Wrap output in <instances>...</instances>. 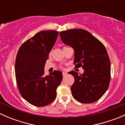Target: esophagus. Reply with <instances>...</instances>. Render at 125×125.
Returning <instances> with one entry per match:
<instances>
[{
  "label": "esophagus",
  "instance_id": "obj_1",
  "mask_svg": "<svg viewBox=\"0 0 125 125\" xmlns=\"http://www.w3.org/2000/svg\"><path fill=\"white\" fill-rule=\"evenodd\" d=\"M62 74H63V76H65V75H66V74H67V73H66V72H63Z\"/></svg>",
  "mask_w": 125,
  "mask_h": 125
}]
</instances>
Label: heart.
<instances>
[{"label": "heart", "instance_id": "b5f03b06", "mask_svg": "<svg viewBox=\"0 0 125 125\" xmlns=\"http://www.w3.org/2000/svg\"><path fill=\"white\" fill-rule=\"evenodd\" d=\"M60 68H61V69H63V66H60Z\"/></svg>", "mask_w": 125, "mask_h": 125}]
</instances>
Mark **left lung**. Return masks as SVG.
<instances>
[{
  "instance_id": "obj_1",
  "label": "left lung",
  "mask_w": 125,
  "mask_h": 125,
  "mask_svg": "<svg viewBox=\"0 0 125 125\" xmlns=\"http://www.w3.org/2000/svg\"><path fill=\"white\" fill-rule=\"evenodd\" d=\"M65 44L74 50L75 68L82 67V74L72 71L74 82L71 87L73 97L83 103L97 102L105 93L111 79V63L105 47L89 32L71 29L60 32Z\"/></svg>"
}]
</instances>
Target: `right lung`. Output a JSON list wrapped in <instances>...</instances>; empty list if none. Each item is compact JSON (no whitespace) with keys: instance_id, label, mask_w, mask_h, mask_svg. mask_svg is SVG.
I'll use <instances>...</instances> for the list:
<instances>
[{"instance_id":"1","label":"right lung","mask_w":125,"mask_h":125,"mask_svg":"<svg viewBox=\"0 0 125 125\" xmlns=\"http://www.w3.org/2000/svg\"><path fill=\"white\" fill-rule=\"evenodd\" d=\"M59 32L42 31L25 42L16 58L15 75L20 94L36 106H45L55 100L57 88L62 80V73L54 71L44 75V67Z\"/></svg>"}]
</instances>
